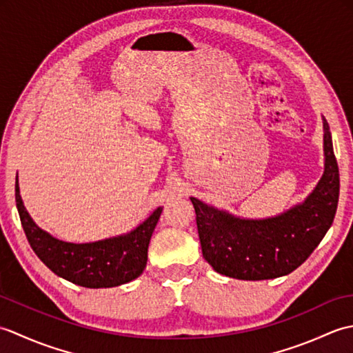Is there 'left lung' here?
Masks as SVG:
<instances>
[{"label":"left lung","mask_w":353,"mask_h":353,"mask_svg":"<svg viewBox=\"0 0 353 353\" xmlns=\"http://www.w3.org/2000/svg\"><path fill=\"white\" fill-rule=\"evenodd\" d=\"M325 172L302 205L267 220H241L191 197L203 258L216 273L243 281L285 276L310 258L331 228L340 196V172L329 124Z\"/></svg>","instance_id":"left-lung-1"}]
</instances>
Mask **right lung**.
Instances as JSON below:
<instances>
[{
    "mask_svg": "<svg viewBox=\"0 0 353 353\" xmlns=\"http://www.w3.org/2000/svg\"><path fill=\"white\" fill-rule=\"evenodd\" d=\"M14 200L28 244L37 258L63 279L86 288H110L137 279L144 272L150 238L162 208H157L130 234L99 243L72 244L52 238L36 226L22 205L18 179Z\"/></svg>",
    "mask_w": 353,
    "mask_h": 353,
    "instance_id": "add662e5",
    "label": "right lung"
}]
</instances>
